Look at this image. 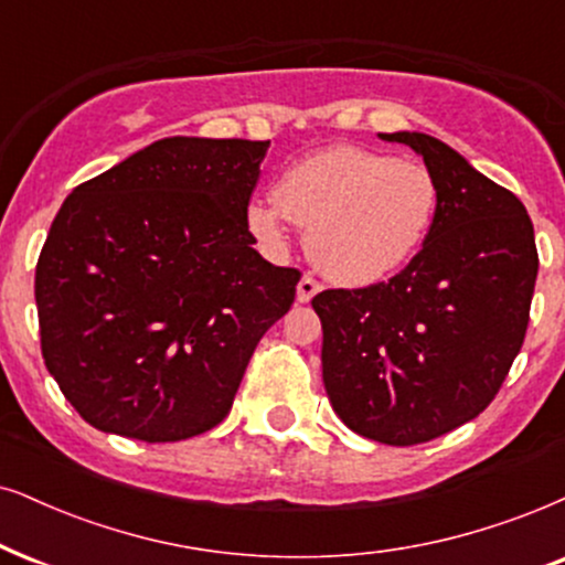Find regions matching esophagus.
Returning a JSON list of instances; mask_svg holds the SVG:
<instances>
[{
  "label": "esophagus",
  "mask_w": 565,
  "mask_h": 565,
  "mask_svg": "<svg viewBox=\"0 0 565 565\" xmlns=\"http://www.w3.org/2000/svg\"><path fill=\"white\" fill-rule=\"evenodd\" d=\"M318 291H320L318 278H312L310 274H305L302 278H299V284H297V302H310V299L316 297Z\"/></svg>",
  "instance_id": "obj_1"
}]
</instances>
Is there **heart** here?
Returning <instances> with one entry per match:
<instances>
[{"label": "heart", "instance_id": "b5f03b06", "mask_svg": "<svg viewBox=\"0 0 565 565\" xmlns=\"http://www.w3.org/2000/svg\"><path fill=\"white\" fill-rule=\"evenodd\" d=\"M438 211V182L412 156L331 146L284 171L274 203H253L247 224L266 245L284 237V218L305 230L310 260L328 278L365 287L409 263Z\"/></svg>", "mask_w": 565, "mask_h": 565}]
</instances>
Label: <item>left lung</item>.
<instances>
[{
    "label": "left lung",
    "instance_id": "1",
    "mask_svg": "<svg viewBox=\"0 0 565 565\" xmlns=\"http://www.w3.org/2000/svg\"><path fill=\"white\" fill-rule=\"evenodd\" d=\"M423 156L438 211L409 266L312 299L323 383L349 430L417 446L475 419L524 344L537 245L524 203L423 132H381Z\"/></svg>",
    "mask_w": 565,
    "mask_h": 565
}]
</instances>
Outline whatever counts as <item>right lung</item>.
<instances>
[{
    "label": "right lung",
    "mask_w": 565,
    "mask_h": 565,
    "mask_svg": "<svg viewBox=\"0 0 565 565\" xmlns=\"http://www.w3.org/2000/svg\"><path fill=\"white\" fill-rule=\"evenodd\" d=\"M270 140L163 138L62 203L35 263L41 352L85 423L146 443L216 427L299 270L247 224Z\"/></svg>",
    "instance_id": "1"
}]
</instances>
